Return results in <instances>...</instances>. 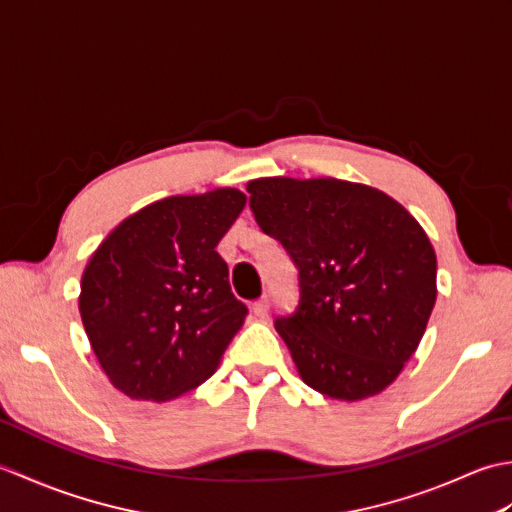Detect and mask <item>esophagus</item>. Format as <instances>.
<instances>
[{
    "label": "esophagus",
    "mask_w": 512,
    "mask_h": 512,
    "mask_svg": "<svg viewBox=\"0 0 512 512\" xmlns=\"http://www.w3.org/2000/svg\"><path fill=\"white\" fill-rule=\"evenodd\" d=\"M250 310H253V314H255L257 319H266L268 317V297L257 299Z\"/></svg>",
    "instance_id": "34e87169"
}]
</instances>
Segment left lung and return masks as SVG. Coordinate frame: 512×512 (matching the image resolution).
I'll use <instances>...</instances> for the list:
<instances>
[{
    "instance_id": "1",
    "label": "left lung",
    "mask_w": 512,
    "mask_h": 512,
    "mask_svg": "<svg viewBox=\"0 0 512 512\" xmlns=\"http://www.w3.org/2000/svg\"><path fill=\"white\" fill-rule=\"evenodd\" d=\"M257 224L299 268L301 301L275 330L303 383L356 402L387 389L436 306V250L391 195L339 178L246 184Z\"/></svg>"
}]
</instances>
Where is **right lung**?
I'll return each instance as SVG.
<instances>
[{
    "label": "right lung",
    "instance_id": "1",
    "mask_svg": "<svg viewBox=\"0 0 512 512\" xmlns=\"http://www.w3.org/2000/svg\"><path fill=\"white\" fill-rule=\"evenodd\" d=\"M244 206L233 187L169 195L125 217L92 253L79 312L121 394L167 402L215 374L246 319L215 246Z\"/></svg>",
    "mask_w": 512,
    "mask_h": 512
}]
</instances>
